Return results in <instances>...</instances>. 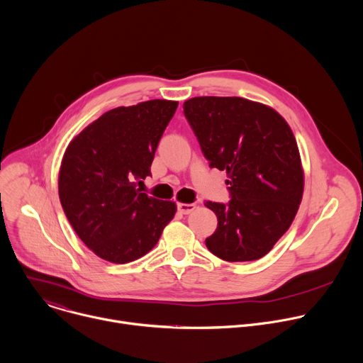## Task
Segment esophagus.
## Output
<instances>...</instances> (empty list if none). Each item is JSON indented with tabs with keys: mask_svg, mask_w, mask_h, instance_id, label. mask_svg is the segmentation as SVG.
<instances>
[{
	"mask_svg": "<svg viewBox=\"0 0 363 363\" xmlns=\"http://www.w3.org/2000/svg\"><path fill=\"white\" fill-rule=\"evenodd\" d=\"M195 208H196L195 203H185V202L178 203V211L182 214H191Z\"/></svg>",
	"mask_w": 363,
	"mask_h": 363,
	"instance_id": "obj_1",
	"label": "esophagus"
}]
</instances>
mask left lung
Here are the masks:
<instances>
[{
  "instance_id": "obj_1",
  "label": "left lung",
  "mask_w": 363,
  "mask_h": 363,
  "mask_svg": "<svg viewBox=\"0 0 363 363\" xmlns=\"http://www.w3.org/2000/svg\"><path fill=\"white\" fill-rule=\"evenodd\" d=\"M211 168L225 171L231 201H206L218 218L205 240L225 262L264 257L291 225L304 189L296 138L284 118L242 97L199 96L184 103Z\"/></svg>"
}]
</instances>
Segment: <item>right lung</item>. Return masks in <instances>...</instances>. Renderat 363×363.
<instances>
[{
    "instance_id": "add662e5",
    "label": "right lung",
    "mask_w": 363,
    "mask_h": 363,
    "mask_svg": "<svg viewBox=\"0 0 363 363\" xmlns=\"http://www.w3.org/2000/svg\"><path fill=\"white\" fill-rule=\"evenodd\" d=\"M178 101L155 99L101 115L72 139L59 172V196L80 240L115 264L138 260L177 213L138 188Z\"/></svg>"
}]
</instances>
